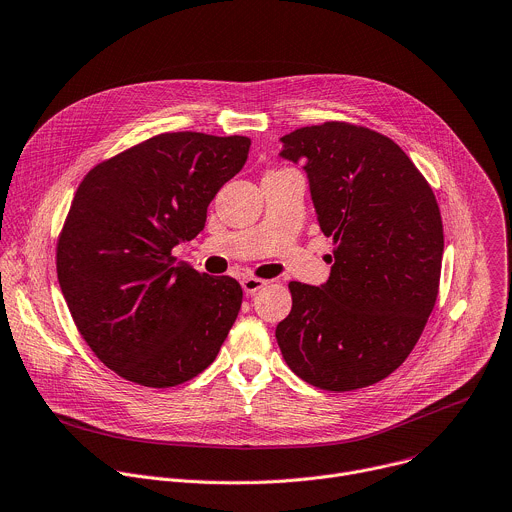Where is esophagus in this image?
<instances>
[{
  "mask_svg": "<svg viewBox=\"0 0 512 512\" xmlns=\"http://www.w3.org/2000/svg\"><path fill=\"white\" fill-rule=\"evenodd\" d=\"M241 285H243V291H245L247 295H253V293H257L259 289H263V287L267 285V281H265V279H259V277H245V279L241 281Z\"/></svg>",
  "mask_w": 512,
  "mask_h": 512,
  "instance_id": "esophagus-1",
  "label": "esophagus"
}]
</instances>
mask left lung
I'll list each match as a JSON object with an SVG mask.
<instances>
[{"label": "left lung", "instance_id": "obj_1", "mask_svg": "<svg viewBox=\"0 0 512 512\" xmlns=\"http://www.w3.org/2000/svg\"><path fill=\"white\" fill-rule=\"evenodd\" d=\"M281 156L303 160L319 229L333 239L321 287L289 283L275 337L307 384L350 392L390 376L434 309L444 251L432 187L388 136L350 122L297 128Z\"/></svg>", "mask_w": 512, "mask_h": 512}]
</instances>
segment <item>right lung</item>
Instances as JSON below:
<instances>
[{
    "instance_id": "obj_1",
    "label": "right lung",
    "mask_w": 512,
    "mask_h": 512,
    "mask_svg": "<svg viewBox=\"0 0 512 512\" xmlns=\"http://www.w3.org/2000/svg\"><path fill=\"white\" fill-rule=\"evenodd\" d=\"M251 140L162 132L82 179L56 247L58 281L84 342L120 378L173 388L207 370L233 327L241 285L175 265Z\"/></svg>"
}]
</instances>
